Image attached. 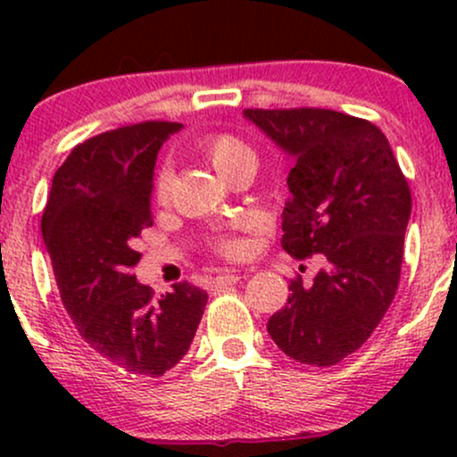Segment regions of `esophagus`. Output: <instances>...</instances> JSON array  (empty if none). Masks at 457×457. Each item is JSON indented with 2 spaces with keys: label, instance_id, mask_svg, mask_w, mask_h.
Segmentation results:
<instances>
[{
  "label": "esophagus",
  "instance_id": "obj_1",
  "mask_svg": "<svg viewBox=\"0 0 457 457\" xmlns=\"http://www.w3.org/2000/svg\"><path fill=\"white\" fill-rule=\"evenodd\" d=\"M240 279V275L236 270H223L219 272L217 277H214V286H232V283H236Z\"/></svg>",
  "mask_w": 457,
  "mask_h": 457
}]
</instances>
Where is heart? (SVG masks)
I'll list each match as a JSON object with an SVG mask.
<instances>
[{
    "mask_svg": "<svg viewBox=\"0 0 457 457\" xmlns=\"http://www.w3.org/2000/svg\"><path fill=\"white\" fill-rule=\"evenodd\" d=\"M199 152L211 161V165L217 170L219 176L228 178L234 174L236 170L246 165L255 167V152L249 144H245L243 139L236 137V135L229 133H214L208 135L199 141ZM167 188H170V174L165 170H161L159 174L154 176V185H152V191H154L156 199H165ZM212 249L217 251L223 258H240V255L246 251V243L240 236L236 234H217L212 238Z\"/></svg>",
    "mask_w": 457,
    "mask_h": 457,
    "instance_id": "heart-1",
    "label": "heart"
}]
</instances>
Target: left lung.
<instances>
[{
  "label": "left lung",
  "mask_w": 457,
  "mask_h": 457,
  "mask_svg": "<svg viewBox=\"0 0 457 457\" xmlns=\"http://www.w3.org/2000/svg\"><path fill=\"white\" fill-rule=\"evenodd\" d=\"M295 159L281 246L327 266L303 286L292 279L269 335L298 363L328 367L367 342L400 283L411 188L385 133L333 109H245Z\"/></svg>",
  "instance_id": "obj_1"
}]
</instances>
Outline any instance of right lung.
I'll return each mask as SVG.
<instances>
[{
    "instance_id": "obj_1",
    "label": "right lung",
    "mask_w": 457,
    "mask_h": 457,
    "mask_svg": "<svg viewBox=\"0 0 457 457\" xmlns=\"http://www.w3.org/2000/svg\"><path fill=\"white\" fill-rule=\"evenodd\" d=\"M178 122L130 124L86 139L55 171L43 238L68 316L122 374L159 378L191 345L208 295L188 281L154 301L135 279V243L152 225L156 154Z\"/></svg>"
}]
</instances>
